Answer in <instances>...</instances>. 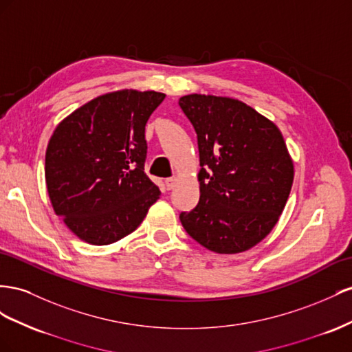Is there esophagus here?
<instances>
[{
	"mask_svg": "<svg viewBox=\"0 0 352 352\" xmlns=\"http://www.w3.org/2000/svg\"><path fill=\"white\" fill-rule=\"evenodd\" d=\"M177 184V179L175 178H166L165 179V186H166V190H173Z\"/></svg>",
	"mask_w": 352,
	"mask_h": 352,
	"instance_id": "1",
	"label": "esophagus"
}]
</instances>
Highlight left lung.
<instances>
[{
	"label": "left lung",
	"instance_id": "8db88e82",
	"mask_svg": "<svg viewBox=\"0 0 352 352\" xmlns=\"http://www.w3.org/2000/svg\"><path fill=\"white\" fill-rule=\"evenodd\" d=\"M178 104L196 131L200 162L199 204L179 221L212 252H243L273 230L292 188L283 135L234 98L190 94Z\"/></svg>",
	"mask_w": 352,
	"mask_h": 352
}]
</instances>
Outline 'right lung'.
Here are the masks:
<instances>
[{"mask_svg":"<svg viewBox=\"0 0 352 352\" xmlns=\"http://www.w3.org/2000/svg\"><path fill=\"white\" fill-rule=\"evenodd\" d=\"M165 94L100 96L57 125L45 153L54 212L87 243L109 245L133 233L159 199L144 174L146 124Z\"/></svg>","mask_w":352,"mask_h":352,"instance_id":"add662e5","label":"right lung"}]
</instances>
